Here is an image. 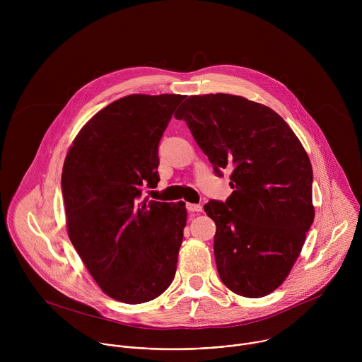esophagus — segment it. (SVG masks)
<instances>
[{
    "label": "esophagus",
    "mask_w": 362,
    "mask_h": 362,
    "mask_svg": "<svg viewBox=\"0 0 362 362\" xmlns=\"http://www.w3.org/2000/svg\"><path fill=\"white\" fill-rule=\"evenodd\" d=\"M186 209L190 214H197V212H202V206L194 204V203H186Z\"/></svg>",
    "instance_id": "esophagus-1"
}]
</instances>
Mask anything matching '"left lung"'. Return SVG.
<instances>
[{
  "label": "left lung",
  "instance_id": "obj_1",
  "mask_svg": "<svg viewBox=\"0 0 362 362\" xmlns=\"http://www.w3.org/2000/svg\"><path fill=\"white\" fill-rule=\"evenodd\" d=\"M214 165L232 170V194L209 200L215 261L235 293L261 298L291 272L314 222L313 166L300 141L272 109L232 94L190 95L176 112Z\"/></svg>",
  "mask_w": 362,
  "mask_h": 362
}]
</instances>
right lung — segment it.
I'll list each match as a JSON object with an SVG mask.
<instances>
[{
	"label": "right lung",
	"mask_w": 362,
	"mask_h": 362,
	"mask_svg": "<svg viewBox=\"0 0 362 362\" xmlns=\"http://www.w3.org/2000/svg\"><path fill=\"white\" fill-rule=\"evenodd\" d=\"M185 95L132 94L77 134L62 175L69 238L116 300L143 303L172 284L186 226L185 203L143 199L158 185L159 143Z\"/></svg>",
	"instance_id": "add662e5"
}]
</instances>
